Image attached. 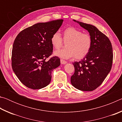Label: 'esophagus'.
<instances>
[{"instance_id":"obj_1","label":"esophagus","mask_w":122,"mask_h":122,"mask_svg":"<svg viewBox=\"0 0 122 122\" xmlns=\"http://www.w3.org/2000/svg\"><path fill=\"white\" fill-rule=\"evenodd\" d=\"M60 62H61V63L62 64V65H65V64L67 63V61H66L64 60H62V59H61Z\"/></svg>"}]
</instances>
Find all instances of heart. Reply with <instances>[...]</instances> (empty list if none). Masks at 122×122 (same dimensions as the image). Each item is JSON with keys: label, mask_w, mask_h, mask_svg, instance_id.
Segmentation results:
<instances>
[{"label": "heart", "mask_w": 122, "mask_h": 122, "mask_svg": "<svg viewBox=\"0 0 122 122\" xmlns=\"http://www.w3.org/2000/svg\"><path fill=\"white\" fill-rule=\"evenodd\" d=\"M63 40L66 44L65 49L55 51L54 54L61 58L68 59L74 56L76 59H81L89 52L92 46V38L90 35L82 33L81 30L73 27L66 28L63 31ZM51 42L54 48L58 49L62 46L63 40L59 32L53 33Z\"/></svg>", "instance_id": "1"}]
</instances>
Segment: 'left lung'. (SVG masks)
<instances>
[{
	"label": "left lung",
	"instance_id": "1",
	"mask_svg": "<svg viewBox=\"0 0 122 122\" xmlns=\"http://www.w3.org/2000/svg\"><path fill=\"white\" fill-rule=\"evenodd\" d=\"M88 30L92 38L89 52L79 62L73 63L75 72L71 83L82 91H92L104 81L112 67V47L110 40L95 26L76 21Z\"/></svg>",
	"mask_w": 122,
	"mask_h": 122
}]
</instances>
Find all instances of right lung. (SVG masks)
Segmentation results:
<instances>
[{"instance_id":"add662e5","label":"right lung","mask_w":122,"mask_h":122,"mask_svg":"<svg viewBox=\"0 0 122 122\" xmlns=\"http://www.w3.org/2000/svg\"><path fill=\"white\" fill-rule=\"evenodd\" d=\"M63 20L37 23L20 32L14 40L12 51V67L20 81L32 89H40L51 82L53 71L60 65V59L53 56L51 38Z\"/></svg>"}]
</instances>
